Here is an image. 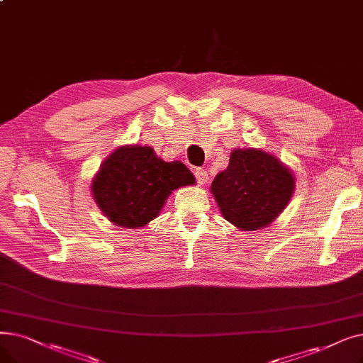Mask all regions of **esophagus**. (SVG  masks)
<instances>
[{
    "instance_id": "1",
    "label": "esophagus",
    "mask_w": 363,
    "mask_h": 363,
    "mask_svg": "<svg viewBox=\"0 0 363 363\" xmlns=\"http://www.w3.org/2000/svg\"><path fill=\"white\" fill-rule=\"evenodd\" d=\"M194 175H196V179H197V184L199 185H204L208 182V179H209V177H208V172L204 170V169H196L194 170Z\"/></svg>"
}]
</instances>
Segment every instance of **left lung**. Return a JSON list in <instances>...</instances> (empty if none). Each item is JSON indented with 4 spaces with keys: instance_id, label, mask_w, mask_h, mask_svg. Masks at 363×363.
Returning a JSON list of instances; mask_svg holds the SVG:
<instances>
[{
    "instance_id": "obj_1",
    "label": "left lung",
    "mask_w": 363,
    "mask_h": 363,
    "mask_svg": "<svg viewBox=\"0 0 363 363\" xmlns=\"http://www.w3.org/2000/svg\"><path fill=\"white\" fill-rule=\"evenodd\" d=\"M294 186L292 173L276 157L259 150H234L211 190L224 218L252 231L273 223L291 200Z\"/></svg>"
}]
</instances>
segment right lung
<instances>
[{"label": "right lung", "instance_id": "1", "mask_svg": "<svg viewBox=\"0 0 363 363\" xmlns=\"http://www.w3.org/2000/svg\"><path fill=\"white\" fill-rule=\"evenodd\" d=\"M194 182L184 163L163 162L152 148L132 145L116 150L104 162L91 193L111 223L136 228L157 216L175 188Z\"/></svg>", "mask_w": 363, "mask_h": 363}]
</instances>
